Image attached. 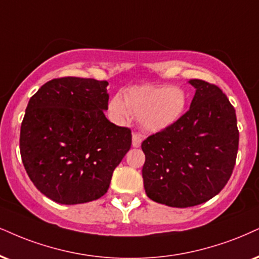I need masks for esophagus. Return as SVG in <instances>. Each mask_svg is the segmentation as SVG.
Masks as SVG:
<instances>
[{
    "instance_id": "esophagus-1",
    "label": "esophagus",
    "mask_w": 259,
    "mask_h": 259,
    "mask_svg": "<svg viewBox=\"0 0 259 259\" xmlns=\"http://www.w3.org/2000/svg\"><path fill=\"white\" fill-rule=\"evenodd\" d=\"M142 142H143L142 137H140L139 135H137V133H133L132 135V146L133 148H140Z\"/></svg>"
}]
</instances>
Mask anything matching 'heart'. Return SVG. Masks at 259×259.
I'll return each instance as SVG.
<instances>
[{"mask_svg": "<svg viewBox=\"0 0 259 259\" xmlns=\"http://www.w3.org/2000/svg\"><path fill=\"white\" fill-rule=\"evenodd\" d=\"M187 96L179 86H132L109 101L108 109L119 123L130 120L131 114L138 117L139 126L148 133H158L177 123L183 116Z\"/></svg>", "mask_w": 259, "mask_h": 259, "instance_id": "obj_1", "label": "heart"}]
</instances>
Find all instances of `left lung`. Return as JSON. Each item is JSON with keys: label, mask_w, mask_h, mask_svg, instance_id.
<instances>
[{"label": "left lung", "mask_w": 259, "mask_h": 259, "mask_svg": "<svg viewBox=\"0 0 259 259\" xmlns=\"http://www.w3.org/2000/svg\"><path fill=\"white\" fill-rule=\"evenodd\" d=\"M190 109L169 128L142 144L146 196L156 203L188 207L221 192L238 154L235 109L216 85L193 79Z\"/></svg>", "instance_id": "8db88e82"}]
</instances>
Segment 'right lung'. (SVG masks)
I'll return each mask as SVG.
<instances>
[{
  "instance_id": "obj_1",
  "label": "right lung",
  "mask_w": 259,
  "mask_h": 259,
  "mask_svg": "<svg viewBox=\"0 0 259 259\" xmlns=\"http://www.w3.org/2000/svg\"><path fill=\"white\" fill-rule=\"evenodd\" d=\"M107 86L67 76L48 81L28 101L21 159L34 186L54 202L73 205L101 198L131 149V130L104 115Z\"/></svg>"
}]
</instances>
